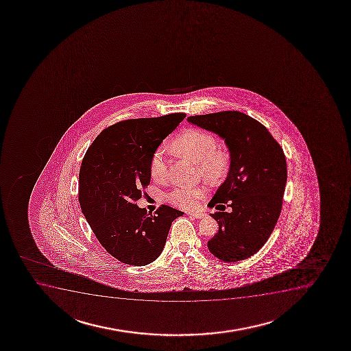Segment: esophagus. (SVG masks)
Masks as SVG:
<instances>
[{"label": "esophagus", "instance_id": "esophagus-1", "mask_svg": "<svg viewBox=\"0 0 351 351\" xmlns=\"http://www.w3.org/2000/svg\"><path fill=\"white\" fill-rule=\"evenodd\" d=\"M188 215L189 216H191V217H194V219H203L206 215L203 214V213H188Z\"/></svg>", "mask_w": 351, "mask_h": 351}]
</instances>
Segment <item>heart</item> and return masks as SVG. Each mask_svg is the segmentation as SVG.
Listing matches in <instances>:
<instances>
[{
	"label": "heart",
	"instance_id": "heart-1",
	"mask_svg": "<svg viewBox=\"0 0 351 351\" xmlns=\"http://www.w3.org/2000/svg\"><path fill=\"white\" fill-rule=\"evenodd\" d=\"M217 148V141L210 132L201 129H188L178 135L170 145V150L178 156L188 157L197 163L198 170L209 181H219L226 176L229 169V155ZM167 158L165 152L158 149L150 162V173L155 181H163L167 176ZM206 186H178L169 194L173 206L191 210L206 197Z\"/></svg>",
	"mask_w": 351,
	"mask_h": 351
}]
</instances>
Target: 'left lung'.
<instances>
[{
	"mask_svg": "<svg viewBox=\"0 0 351 351\" xmlns=\"http://www.w3.org/2000/svg\"><path fill=\"white\" fill-rule=\"evenodd\" d=\"M188 122L221 137L230 155L227 178L208 204L219 210L210 214L219 232L208 249L223 262L245 260L263 247L280 217L288 178L285 153L263 124L243 112L190 116Z\"/></svg>",
	"mask_w": 351,
	"mask_h": 351,
	"instance_id": "1",
	"label": "left lung"
}]
</instances>
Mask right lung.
<instances>
[{
	"instance_id": "1",
	"label": "right lung",
	"mask_w": 351,
	"mask_h": 351,
	"mask_svg": "<svg viewBox=\"0 0 351 351\" xmlns=\"http://www.w3.org/2000/svg\"><path fill=\"white\" fill-rule=\"evenodd\" d=\"M184 117L122 121L104 129L83 157L81 210L99 243L122 263L142 267L156 260L173 219L184 214L161 206L152 215L136 206L150 183L154 154Z\"/></svg>"
}]
</instances>
